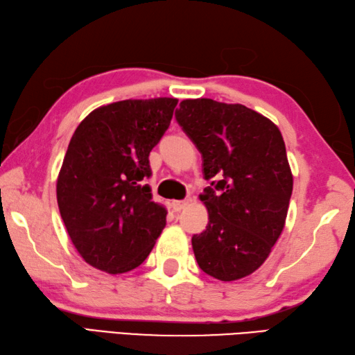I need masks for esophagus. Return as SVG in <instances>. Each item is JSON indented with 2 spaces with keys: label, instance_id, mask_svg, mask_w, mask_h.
I'll use <instances>...</instances> for the list:
<instances>
[{
  "label": "esophagus",
  "instance_id": "34e87169",
  "mask_svg": "<svg viewBox=\"0 0 355 355\" xmlns=\"http://www.w3.org/2000/svg\"><path fill=\"white\" fill-rule=\"evenodd\" d=\"M187 205H188V200H173L171 208H173V211L179 212V211H182L187 207Z\"/></svg>",
  "mask_w": 355,
  "mask_h": 355
}]
</instances>
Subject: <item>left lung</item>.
Segmentation results:
<instances>
[{"label":"left lung","instance_id":"8db88e82","mask_svg":"<svg viewBox=\"0 0 355 355\" xmlns=\"http://www.w3.org/2000/svg\"><path fill=\"white\" fill-rule=\"evenodd\" d=\"M176 120L198 147L200 200L209 222L191 239L200 269L220 281L254 273L284 230L293 176L279 129L243 105L211 98L180 101Z\"/></svg>","mask_w":355,"mask_h":355}]
</instances>
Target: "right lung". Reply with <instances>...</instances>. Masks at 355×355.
I'll return each mask as SVG.
<instances>
[{
  "mask_svg": "<svg viewBox=\"0 0 355 355\" xmlns=\"http://www.w3.org/2000/svg\"><path fill=\"white\" fill-rule=\"evenodd\" d=\"M176 105L159 97L97 107L69 141L56 185L59 211L74 248L98 270H133L164 230L167 209L144 180Z\"/></svg>",
  "mask_w": 355,
  "mask_h": 355,
  "instance_id": "right-lung-1",
  "label": "right lung"
}]
</instances>
